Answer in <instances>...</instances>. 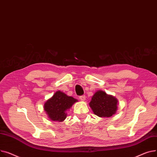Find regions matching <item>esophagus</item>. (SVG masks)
Segmentation results:
<instances>
[{
	"instance_id": "obj_1",
	"label": "esophagus",
	"mask_w": 157,
	"mask_h": 157,
	"mask_svg": "<svg viewBox=\"0 0 157 157\" xmlns=\"http://www.w3.org/2000/svg\"><path fill=\"white\" fill-rule=\"evenodd\" d=\"M79 99H80L81 101H85V100H86V96H85V95L80 96L79 97Z\"/></svg>"
}]
</instances>
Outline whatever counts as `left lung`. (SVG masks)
I'll list each match as a JSON object with an SVG mask.
<instances>
[{
    "label": "left lung",
    "instance_id": "left-lung-1",
    "mask_svg": "<svg viewBox=\"0 0 157 157\" xmlns=\"http://www.w3.org/2000/svg\"><path fill=\"white\" fill-rule=\"evenodd\" d=\"M118 102L115 96L99 90L92 96L89 106L96 115L99 117H109L117 113Z\"/></svg>",
    "mask_w": 157,
    "mask_h": 157
}]
</instances>
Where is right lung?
Listing matches in <instances>:
<instances>
[{
	"instance_id": "obj_1",
	"label": "right lung",
	"mask_w": 157,
	"mask_h": 157,
	"mask_svg": "<svg viewBox=\"0 0 157 157\" xmlns=\"http://www.w3.org/2000/svg\"><path fill=\"white\" fill-rule=\"evenodd\" d=\"M77 101V99L58 90L51 98L45 101L44 109L52 121L61 122L66 119L67 112Z\"/></svg>"
}]
</instances>
